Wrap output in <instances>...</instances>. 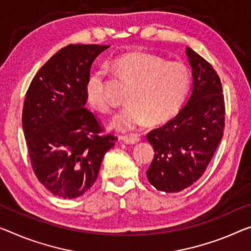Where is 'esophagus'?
Returning <instances> with one entry per match:
<instances>
[{"mask_svg":"<svg viewBox=\"0 0 251 251\" xmlns=\"http://www.w3.org/2000/svg\"><path fill=\"white\" fill-rule=\"evenodd\" d=\"M121 140L125 142L126 145H134V144H138L139 141H140V138L138 136H125V137H121Z\"/></svg>","mask_w":251,"mask_h":251,"instance_id":"obj_1","label":"esophagus"}]
</instances>
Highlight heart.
<instances>
[{
    "label": "heart",
    "mask_w": 251,
    "mask_h": 251,
    "mask_svg": "<svg viewBox=\"0 0 251 251\" xmlns=\"http://www.w3.org/2000/svg\"><path fill=\"white\" fill-rule=\"evenodd\" d=\"M119 77L129 84L126 94L128 106L113 119L111 126L132 131L146 122H165L178 112L191 85V72L180 61H166L147 51L125 53L111 64ZM87 103L102 113L112 111L105 93L102 73H93L85 85Z\"/></svg>",
    "instance_id": "obj_1"
}]
</instances>
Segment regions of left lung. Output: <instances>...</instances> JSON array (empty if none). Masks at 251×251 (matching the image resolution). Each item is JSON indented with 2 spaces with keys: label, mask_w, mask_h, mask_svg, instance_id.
Listing matches in <instances>:
<instances>
[{
  "label": "left lung",
  "mask_w": 251,
  "mask_h": 251,
  "mask_svg": "<svg viewBox=\"0 0 251 251\" xmlns=\"http://www.w3.org/2000/svg\"><path fill=\"white\" fill-rule=\"evenodd\" d=\"M193 87L174 119L147 134L155 156L147 171L158 191L176 193L191 186L205 172L225 130V96L220 77L210 63L191 48Z\"/></svg>",
  "instance_id": "8db88e82"
}]
</instances>
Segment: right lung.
I'll use <instances>...</instances> for the list:
<instances>
[{"mask_svg": "<svg viewBox=\"0 0 251 251\" xmlns=\"http://www.w3.org/2000/svg\"><path fill=\"white\" fill-rule=\"evenodd\" d=\"M110 46L68 45L31 80L22 110V128L39 182L63 199H75L98 178L103 157L118 140L103 134L87 110L85 85L96 57Z\"/></svg>", "mask_w": 251, "mask_h": 251, "instance_id": "right-lung-1", "label": "right lung"}]
</instances>
